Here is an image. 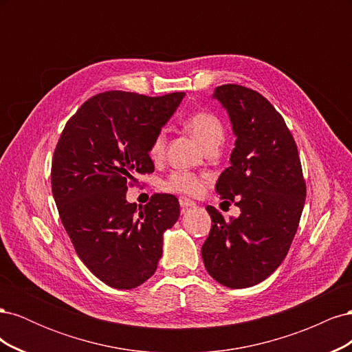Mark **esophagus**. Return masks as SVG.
Listing matches in <instances>:
<instances>
[{
    "label": "esophagus",
    "mask_w": 352,
    "mask_h": 352,
    "mask_svg": "<svg viewBox=\"0 0 352 352\" xmlns=\"http://www.w3.org/2000/svg\"><path fill=\"white\" fill-rule=\"evenodd\" d=\"M179 204H180V207H182V208H190V207H195L197 206L195 201L188 199L185 197H180L179 198Z\"/></svg>",
    "instance_id": "obj_1"
}]
</instances>
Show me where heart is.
I'll return each mask as SVG.
<instances>
[{
	"label": "heart",
	"instance_id": "obj_1",
	"mask_svg": "<svg viewBox=\"0 0 352 352\" xmlns=\"http://www.w3.org/2000/svg\"><path fill=\"white\" fill-rule=\"evenodd\" d=\"M186 129L192 133L195 140L202 145L204 150L210 146L220 145L225 138V131L219 117L207 111L195 113L185 122ZM167 136L166 132H158L154 138V141L150 148V154L154 160L162 158L166 150ZM160 188L167 192L184 194V195H198L202 189V180L199 176L189 173V172H173L168 177H166Z\"/></svg>",
	"mask_w": 352,
	"mask_h": 352
}]
</instances>
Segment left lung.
<instances>
[{"mask_svg":"<svg viewBox=\"0 0 352 352\" xmlns=\"http://www.w3.org/2000/svg\"><path fill=\"white\" fill-rule=\"evenodd\" d=\"M212 98L228 111L235 148L216 184L239 217L225 220L208 206L211 230L201 248L212 279L232 289L267 279L285 260L305 202V182L296 144L283 117L257 91L221 85Z\"/></svg>","mask_w":352,"mask_h":352,"instance_id":"left-lung-1","label":"left lung"}]
</instances>
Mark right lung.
<instances>
[{
    "mask_svg": "<svg viewBox=\"0 0 352 352\" xmlns=\"http://www.w3.org/2000/svg\"><path fill=\"white\" fill-rule=\"evenodd\" d=\"M184 97L98 94L66 123L56 146L51 186L63 226L83 264L116 289L151 278L164 232L179 219L175 195L155 194L142 207L126 192L138 175L154 172L151 144Z\"/></svg>",
    "mask_w": 352,
    "mask_h": 352,
    "instance_id": "obj_1",
    "label": "right lung"
}]
</instances>
